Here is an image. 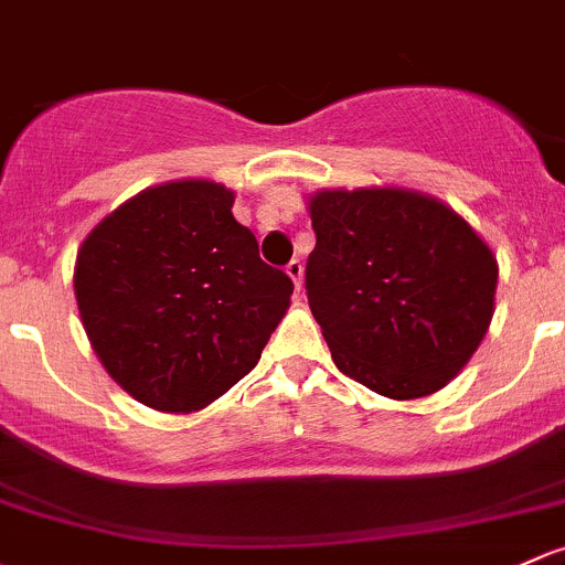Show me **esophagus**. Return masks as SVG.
<instances>
[{
    "mask_svg": "<svg viewBox=\"0 0 565 565\" xmlns=\"http://www.w3.org/2000/svg\"><path fill=\"white\" fill-rule=\"evenodd\" d=\"M287 273H289V278H292L295 281V287H302V263L300 259H292V263L287 265Z\"/></svg>",
    "mask_w": 565,
    "mask_h": 565,
    "instance_id": "obj_1",
    "label": "esophagus"
}]
</instances>
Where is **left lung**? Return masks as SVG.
Here are the masks:
<instances>
[{
  "label": "left lung",
  "instance_id": "8db88e82",
  "mask_svg": "<svg viewBox=\"0 0 565 565\" xmlns=\"http://www.w3.org/2000/svg\"><path fill=\"white\" fill-rule=\"evenodd\" d=\"M306 295L343 376L395 401L441 390L482 343L498 265L438 200L406 189L319 192Z\"/></svg>",
  "mask_w": 565,
  "mask_h": 565
}]
</instances>
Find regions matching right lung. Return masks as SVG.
Segmentation results:
<instances>
[{
	"mask_svg": "<svg viewBox=\"0 0 565 565\" xmlns=\"http://www.w3.org/2000/svg\"><path fill=\"white\" fill-rule=\"evenodd\" d=\"M233 192L175 181L140 192L83 241L75 298L105 371L159 412H198L241 382L295 284L235 222Z\"/></svg>",
	"mask_w": 565,
	"mask_h": 565,
	"instance_id": "1",
	"label": "right lung"
}]
</instances>
